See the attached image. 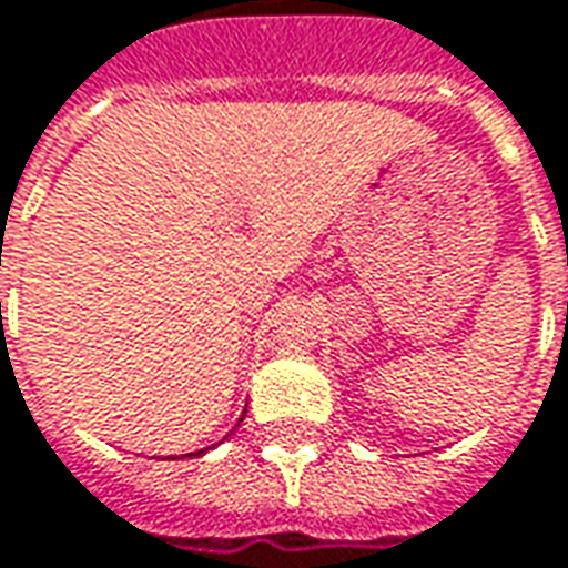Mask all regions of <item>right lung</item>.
<instances>
[{"label":"right lung","mask_w":568,"mask_h":568,"mask_svg":"<svg viewBox=\"0 0 568 568\" xmlns=\"http://www.w3.org/2000/svg\"><path fill=\"white\" fill-rule=\"evenodd\" d=\"M200 453H205V450H200ZM200 453H186V456H200Z\"/></svg>","instance_id":"add662e5"}]
</instances>
